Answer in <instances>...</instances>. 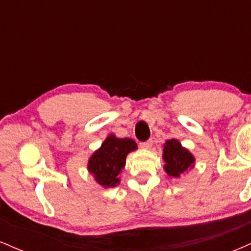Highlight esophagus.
Returning a JSON list of instances; mask_svg holds the SVG:
<instances>
[{"instance_id": "esophagus-1", "label": "esophagus", "mask_w": 251, "mask_h": 251, "mask_svg": "<svg viewBox=\"0 0 251 251\" xmlns=\"http://www.w3.org/2000/svg\"><path fill=\"white\" fill-rule=\"evenodd\" d=\"M152 145H153V142H152L151 139L146 140V142H144V143H140V148L144 150H150L152 148Z\"/></svg>"}]
</instances>
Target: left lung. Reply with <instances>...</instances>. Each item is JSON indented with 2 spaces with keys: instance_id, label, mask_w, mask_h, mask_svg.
Segmentation results:
<instances>
[{
  "instance_id": "1",
  "label": "left lung",
  "mask_w": 251,
  "mask_h": 251,
  "mask_svg": "<svg viewBox=\"0 0 251 251\" xmlns=\"http://www.w3.org/2000/svg\"><path fill=\"white\" fill-rule=\"evenodd\" d=\"M164 170L169 177L179 178L195 166V157L188 149L183 148L179 140L169 139L163 149Z\"/></svg>"
}]
</instances>
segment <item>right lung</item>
Here are the masks:
<instances>
[{
    "label": "right lung",
    "instance_id": "right-lung-1",
    "mask_svg": "<svg viewBox=\"0 0 251 251\" xmlns=\"http://www.w3.org/2000/svg\"><path fill=\"white\" fill-rule=\"evenodd\" d=\"M138 149L131 138H118L109 134L88 159L87 170L102 188H114L120 183V174L125 168L126 157Z\"/></svg>",
    "mask_w": 251,
    "mask_h": 251
}]
</instances>
